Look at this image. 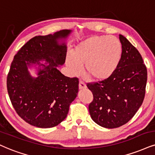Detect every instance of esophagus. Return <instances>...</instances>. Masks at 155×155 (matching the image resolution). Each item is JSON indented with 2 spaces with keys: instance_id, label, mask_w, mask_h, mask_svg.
Returning <instances> with one entry per match:
<instances>
[{
  "instance_id": "34e87169",
  "label": "esophagus",
  "mask_w": 155,
  "mask_h": 155,
  "mask_svg": "<svg viewBox=\"0 0 155 155\" xmlns=\"http://www.w3.org/2000/svg\"><path fill=\"white\" fill-rule=\"evenodd\" d=\"M86 85L83 83V81H80L79 83V88L80 90H84L86 88Z\"/></svg>"
}]
</instances>
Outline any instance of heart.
I'll list each match as a JSON object with an SVG mask.
<instances>
[{"label": "heart", "mask_w": 155, "mask_h": 155, "mask_svg": "<svg viewBox=\"0 0 155 155\" xmlns=\"http://www.w3.org/2000/svg\"><path fill=\"white\" fill-rule=\"evenodd\" d=\"M123 47L120 40L108 35H95L78 43L66 57V65L73 75L84 72L91 80L104 81L114 75L121 63Z\"/></svg>", "instance_id": "heart-1"}]
</instances>
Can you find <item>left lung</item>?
Instances as JSON below:
<instances>
[{
  "label": "left lung",
  "instance_id": "obj_1",
  "mask_svg": "<svg viewBox=\"0 0 155 155\" xmlns=\"http://www.w3.org/2000/svg\"><path fill=\"white\" fill-rule=\"evenodd\" d=\"M119 39L123 55L115 73L106 81L87 85L93 95L88 107L91 118L107 129L121 127L133 118L144 101L147 81L140 53L121 34Z\"/></svg>",
  "mask_w": 155,
  "mask_h": 155
}]
</instances>
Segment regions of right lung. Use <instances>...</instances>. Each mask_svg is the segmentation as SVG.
<instances>
[{
    "label": "right lung",
    "mask_w": 155,
    "mask_h": 155,
    "mask_svg": "<svg viewBox=\"0 0 155 155\" xmlns=\"http://www.w3.org/2000/svg\"><path fill=\"white\" fill-rule=\"evenodd\" d=\"M71 32L64 29L34 37L11 62L7 77L9 98L18 116L34 127L46 129L60 124L78 95V78L66 77L57 69L65 62V40ZM33 64L39 65L36 78L28 71Z\"/></svg>",
    "instance_id": "add662e5"
}]
</instances>
